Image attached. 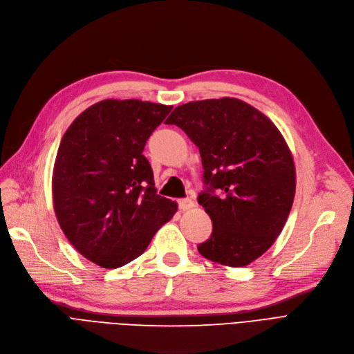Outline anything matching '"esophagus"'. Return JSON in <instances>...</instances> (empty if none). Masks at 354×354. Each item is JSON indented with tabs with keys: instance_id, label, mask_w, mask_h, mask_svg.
Segmentation results:
<instances>
[{
	"instance_id": "1",
	"label": "esophagus",
	"mask_w": 354,
	"mask_h": 354,
	"mask_svg": "<svg viewBox=\"0 0 354 354\" xmlns=\"http://www.w3.org/2000/svg\"><path fill=\"white\" fill-rule=\"evenodd\" d=\"M178 206L181 210H190L194 207V202L192 199H181L178 201Z\"/></svg>"
}]
</instances>
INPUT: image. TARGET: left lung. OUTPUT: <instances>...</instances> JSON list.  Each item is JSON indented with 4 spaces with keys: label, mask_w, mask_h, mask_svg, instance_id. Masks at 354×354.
<instances>
[{
    "label": "left lung",
    "mask_w": 354,
    "mask_h": 354,
    "mask_svg": "<svg viewBox=\"0 0 354 354\" xmlns=\"http://www.w3.org/2000/svg\"><path fill=\"white\" fill-rule=\"evenodd\" d=\"M201 151L205 183L222 196L197 201L212 219V235L197 250L230 267L248 266L273 245L295 199L296 171L283 135L264 113L234 97L190 102L165 120Z\"/></svg>",
    "instance_id": "obj_1"
}]
</instances>
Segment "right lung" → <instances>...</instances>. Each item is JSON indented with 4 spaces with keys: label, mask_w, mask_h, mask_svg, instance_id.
<instances>
[{
    "label": "right lung",
    "mask_w": 354,
    "mask_h": 354,
    "mask_svg": "<svg viewBox=\"0 0 354 354\" xmlns=\"http://www.w3.org/2000/svg\"><path fill=\"white\" fill-rule=\"evenodd\" d=\"M173 106L106 98L62 136L52 173L56 219L74 248L103 268L135 260L178 205L157 194L142 155Z\"/></svg>",
    "instance_id": "obj_1"
}]
</instances>
